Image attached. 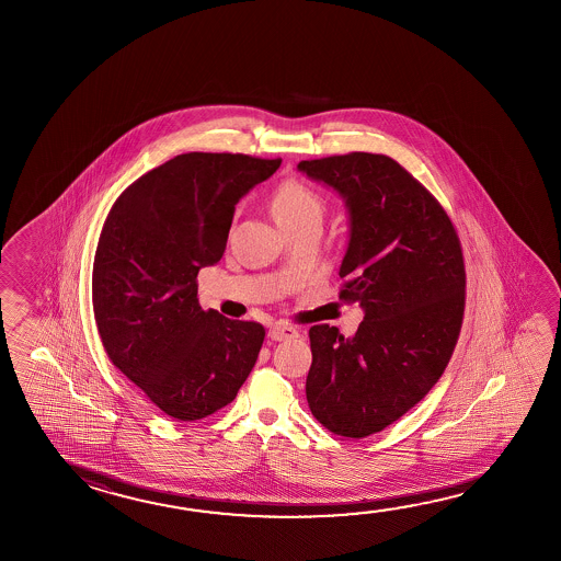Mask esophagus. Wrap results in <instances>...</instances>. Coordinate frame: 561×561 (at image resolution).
<instances>
[{"label": "esophagus", "instance_id": "1", "mask_svg": "<svg viewBox=\"0 0 561 561\" xmlns=\"http://www.w3.org/2000/svg\"><path fill=\"white\" fill-rule=\"evenodd\" d=\"M267 336H270L272 341H276V343H279V341H289V339L297 336V329L291 327V324L276 323L274 327H270Z\"/></svg>", "mask_w": 561, "mask_h": 561}]
</instances>
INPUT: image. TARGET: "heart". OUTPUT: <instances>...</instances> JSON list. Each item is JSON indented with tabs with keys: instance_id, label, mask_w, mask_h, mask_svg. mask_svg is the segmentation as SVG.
I'll list each match as a JSON object with an SVG mask.
<instances>
[{
	"instance_id": "1",
	"label": "heart",
	"mask_w": 561,
	"mask_h": 561,
	"mask_svg": "<svg viewBox=\"0 0 561 561\" xmlns=\"http://www.w3.org/2000/svg\"><path fill=\"white\" fill-rule=\"evenodd\" d=\"M272 210L279 227H294L307 220L323 222V198L299 181H287L272 198Z\"/></svg>"
}]
</instances>
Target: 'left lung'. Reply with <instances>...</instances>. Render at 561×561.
<instances>
[{"label": "left lung", "instance_id": "1", "mask_svg": "<svg viewBox=\"0 0 561 561\" xmlns=\"http://www.w3.org/2000/svg\"><path fill=\"white\" fill-rule=\"evenodd\" d=\"M348 210L341 299L363 307L351 339L309 329L305 393L329 432L360 439L412 410L442 378L461 333L465 264L451 220L392 158L354 151L301 161Z\"/></svg>", "mask_w": 561, "mask_h": 561}]
</instances>
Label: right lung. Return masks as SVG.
I'll return each instance as SVG.
<instances>
[{
    "label": "right lung",
    "mask_w": 561,
    "mask_h": 561,
    "mask_svg": "<svg viewBox=\"0 0 561 561\" xmlns=\"http://www.w3.org/2000/svg\"><path fill=\"white\" fill-rule=\"evenodd\" d=\"M279 163L183 153L131 183L102 228L92 272L100 339L114 366L179 422L232 402L256 364L264 327L203 311L197 276L225 254L238 201Z\"/></svg>",
    "instance_id": "add662e5"
}]
</instances>
